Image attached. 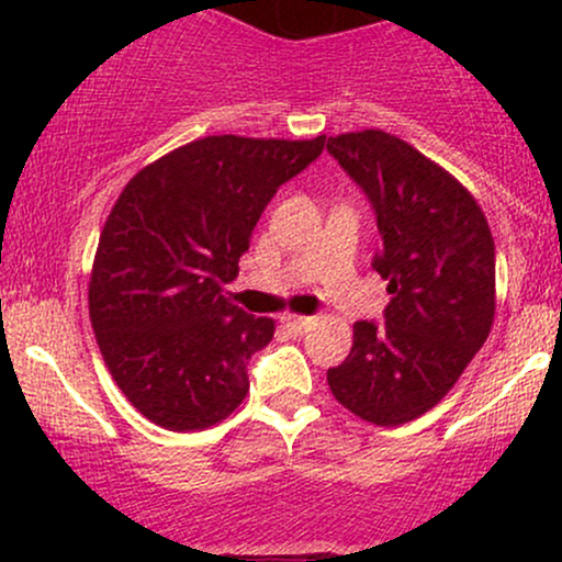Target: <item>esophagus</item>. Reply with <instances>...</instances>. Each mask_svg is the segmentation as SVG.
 <instances>
[{
    "label": "esophagus",
    "instance_id": "1",
    "mask_svg": "<svg viewBox=\"0 0 562 562\" xmlns=\"http://www.w3.org/2000/svg\"><path fill=\"white\" fill-rule=\"evenodd\" d=\"M312 317H301V314H285V317H282V325L288 327L290 333H295V335H303L308 330V327H312Z\"/></svg>",
    "mask_w": 562,
    "mask_h": 562
}]
</instances>
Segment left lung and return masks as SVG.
Returning <instances> with one entry per match:
<instances>
[{
    "label": "left lung",
    "instance_id": "obj_1",
    "mask_svg": "<svg viewBox=\"0 0 562 562\" xmlns=\"http://www.w3.org/2000/svg\"><path fill=\"white\" fill-rule=\"evenodd\" d=\"M327 150L370 198L389 280L383 319L357 322L333 396L367 423L404 425L454 389L494 322V237L475 198L447 169L380 128L338 134Z\"/></svg>",
    "mask_w": 562,
    "mask_h": 562
}]
</instances>
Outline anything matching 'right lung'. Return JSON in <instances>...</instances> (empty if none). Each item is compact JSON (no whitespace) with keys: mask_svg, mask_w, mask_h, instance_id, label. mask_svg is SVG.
I'll return each mask as SVG.
<instances>
[{"mask_svg":"<svg viewBox=\"0 0 562 562\" xmlns=\"http://www.w3.org/2000/svg\"><path fill=\"white\" fill-rule=\"evenodd\" d=\"M322 150L325 137H203L134 173L115 200L89 319L113 380L150 423L203 430L243 404L248 359L274 338V322L235 306L224 282L280 184Z\"/></svg>","mask_w":562,"mask_h":562,"instance_id":"right-lung-1","label":"right lung"}]
</instances>
